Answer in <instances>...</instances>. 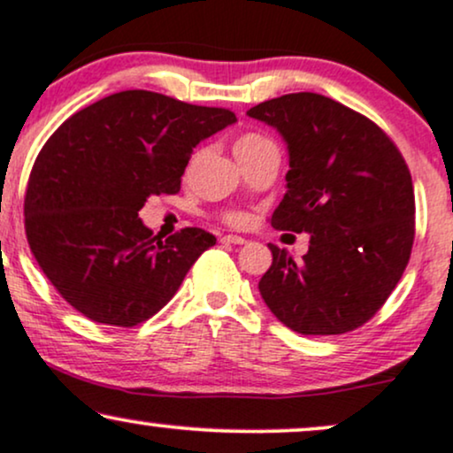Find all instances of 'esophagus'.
I'll use <instances>...</instances> for the list:
<instances>
[{"instance_id":"obj_1","label":"esophagus","mask_w":453,"mask_h":453,"mask_svg":"<svg viewBox=\"0 0 453 453\" xmlns=\"http://www.w3.org/2000/svg\"><path fill=\"white\" fill-rule=\"evenodd\" d=\"M221 242H227V244H244V242H247V238L238 236V234H223Z\"/></svg>"}]
</instances>
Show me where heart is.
Returning <instances> with one entry per match:
<instances>
[{
    "label": "heart",
    "mask_w": 453,
    "mask_h": 453,
    "mask_svg": "<svg viewBox=\"0 0 453 453\" xmlns=\"http://www.w3.org/2000/svg\"><path fill=\"white\" fill-rule=\"evenodd\" d=\"M268 142L264 136H257V134H247V136H241L236 140V144H234V153H244V150L249 149H256L259 144ZM232 221L234 223H241L242 217L241 215H232Z\"/></svg>",
    "instance_id": "heart-1"
}]
</instances>
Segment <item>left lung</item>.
<instances>
[{
  "label": "left lung",
  "instance_id": "left-lung-1",
  "mask_svg": "<svg viewBox=\"0 0 453 453\" xmlns=\"http://www.w3.org/2000/svg\"><path fill=\"white\" fill-rule=\"evenodd\" d=\"M247 114L288 147V191L270 223L311 236L303 262L268 244L264 303L298 334L356 330L396 288L413 247L415 194L403 155L371 119L319 93H289Z\"/></svg>",
  "mask_w": 453,
  "mask_h": 453
}]
</instances>
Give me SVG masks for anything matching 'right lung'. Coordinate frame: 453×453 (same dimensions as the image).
<instances>
[{
  "instance_id": "obj_1",
  "label": "right lung",
  "mask_w": 453,
  "mask_h": 453,
  "mask_svg": "<svg viewBox=\"0 0 453 453\" xmlns=\"http://www.w3.org/2000/svg\"><path fill=\"white\" fill-rule=\"evenodd\" d=\"M232 123L226 108L134 89L82 108L46 140L29 174L25 232L65 303L121 327L170 303L217 238L185 227L157 241L138 211L150 196L176 194L194 149Z\"/></svg>"
}]
</instances>
